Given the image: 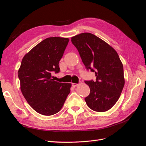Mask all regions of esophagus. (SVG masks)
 Segmentation results:
<instances>
[{
	"label": "esophagus",
	"instance_id": "1",
	"mask_svg": "<svg viewBox=\"0 0 146 146\" xmlns=\"http://www.w3.org/2000/svg\"><path fill=\"white\" fill-rule=\"evenodd\" d=\"M78 85V84H77V83H72V86H73V87H76V86H77Z\"/></svg>",
	"mask_w": 146,
	"mask_h": 146
}]
</instances>
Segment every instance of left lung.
<instances>
[{"mask_svg":"<svg viewBox=\"0 0 146 146\" xmlns=\"http://www.w3.org/2000/svg\"><path fill=\"white\" fill-rule=\"evenodd\" d=\"M87 69L94 72L96 81H85L90 94L85 99L95 111L111 109L118 100L124 86L123 64L117 52L102 39L90 33L71 38Z\"/></svg>","mask_w":146,"mask_h":146,"instance_id":"8db88e82","label":"left lung"}]
</instances>
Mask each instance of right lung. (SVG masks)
I'll return each instance as SVG.
<instances>
[{
  "label": "right lung",
  "mask_w": 146,
  "mask_h": 146,
  "mask_svg": "<svg viewBox=\"0 0 146 146\" xmlns=\"http://www.w3.org/2000/svg\"><path fill=\"white\" fill-rule=\"evenodd\" d=\"M67 38L44 39L23 57L18 70L21 90L35 111L51 116L60 111L70 93L71 83L51 78L52 72H60L59 61L69 42Z\"/></svg>",
  "instance_id": "1"
}]
</instances>
